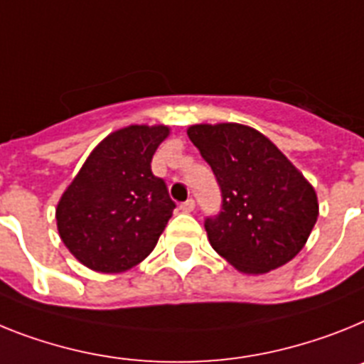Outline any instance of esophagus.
I'll return each instance as SVG.
<instances>
[{
  "instance_id": "obj_1",
  "label": "esophagus",
  "mask_w": 364,
  "mask_h": 364,
  "mask_svg": "<svg viewBox=\"0 0 364 364\" xmlns=\"http://www.w3.org/2000/svg\"><path fill=\"white\" fill-rule=\"evenodd\" d=\"M179 209H181L183 213H192V210L196 209V203H194V200H187L183 201L181 205H179Z\"/></svg>"
}]
</instances>
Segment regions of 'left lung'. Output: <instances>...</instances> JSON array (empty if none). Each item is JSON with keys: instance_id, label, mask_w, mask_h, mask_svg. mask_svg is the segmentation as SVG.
<instances>
[{"instance_id": "obj_1", "label": "left lung", "mask_w": 364, "mask_h": 364, "mask_svg": "<svg viewBox=\"0 0 364 364\" xmlns=\"http://www.w3.org/2000/svg\"><path fill=\"white\" fill-rule=\"evenodd\" d=\"M222 188V210L205 220L209 242L242 274H267L301 252L318 198L304 173L250 125L222 122L187 129Z\"/></svg>"}]
</instances>
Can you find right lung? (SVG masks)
<instances>
[{"mask_svg":"<svg viewBox=\"0 0 364 364\" xmlns=\"http://www.w3.org/2000/svg\"><path fill=\"white\" fill-rule=\"evenodd\" d=\"M168 125H127L90 151L63 192L55 218L64 246L81 264L120 274L157 246L176 203L166 183L151 172V159Z\"/></svg>","mask_w":364,"mask_h":364,"instance_id":"right-lung-1","label":"right lung"}]
</instances>
